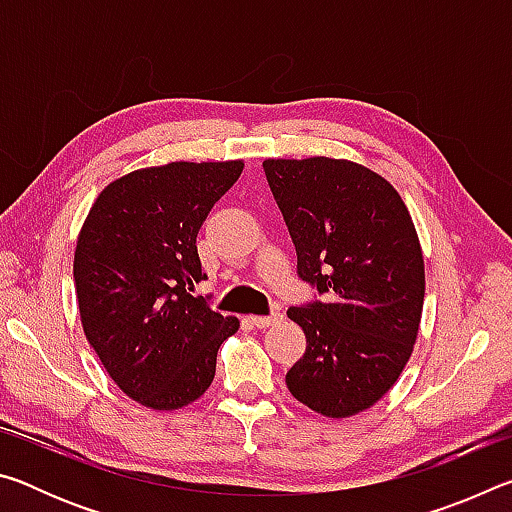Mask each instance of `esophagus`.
Returning a JSON list of instances; mask_svg holds the SVG:
<instances>
[{"instance_id": "1", "label": "esophagus", "mask_w": 512, "mask_h": 512, "mask_svg": "<svg viewBox=\"0 0 512 512\" xmlns=\"http://www.w3.org/2000/svg\"><path fill=\"white\" fill-rule=\"evenodd\" d=\"M248 320H250V323H253L255 327L266 329V327H271L273 323H277V320H282V314H277V311H273L271 316H250Z\"/></svg>"}]
</instances>
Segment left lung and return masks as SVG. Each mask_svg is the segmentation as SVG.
<instances>
[{
  "label": "left lung",
  "mask_w": 512,
  "mask_h": 512,
  "mask_svg": "<svg viewBox=\"0 0 512 512\" xmlns=\"http://www.w3.org/2000/svg\"><path fill=\"white\" fill-rule=\"evenodd\" d=\"M264 173L316 298L289 307L307 350L287 372L298 402L350 418L388 393L413 352L424 300L418 232L379 173L332 158L266 160Z\"/></svg>",
  "instance_id": "8db88e82"
}]
</instances>
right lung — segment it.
Returning a JSON list of instances; mask_svg holds the SVG:
<instances>
[{
    "label": "right lung",
    "mask_w": 512,
    "mask_h": 512,
    "mask_svg": "<svg viewBox=\"0 0 512 512\" xmlns=\"http://www.w3.org/2000/svg\"><path fill=\"white\" fill-rule=\"evenodd\" d=\"M244 162H171L128 173L94 201L74 253L83 332L135 402L173 411L198 400L216 352L239 329L210 298L196 237Z\"/></svg>",
    "instance_id": "add662e5"
}]
</instances>
